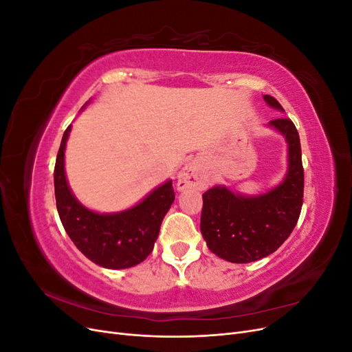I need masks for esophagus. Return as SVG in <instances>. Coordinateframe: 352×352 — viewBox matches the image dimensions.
I'll return each instance as SVG.
<instances>
[{
    "instance_id": "esophagus-1",
    "label": "esophagus",
    "mask_w": 352,
    "mask_h": 352,
    "mask_svg": "<svg viewBox=\"0 0 352 352\" xmlns=\"http://www.w3.org/2000/svg\"><path fill=\"white\" fill-rule=\"evenodd\" d=\"M210 184V177L206 175L204 170L195 163L186 164L177 175V189L185 190L188 188L204 189Z\"/></svg>"
}]
</instances>
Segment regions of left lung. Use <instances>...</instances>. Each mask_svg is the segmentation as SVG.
<instances>
[{"mask_svg": "<svg viewBox=\"0 0 352 352\" xmlns=\"http://www.w3.org/2000/svg\"><path fill=\"white\" fill-rule=\"evenodd\" d=\"M270 107L285 111L270 95ZM270 127L285 136L287 170L282 182L260 195H241L217 185L202 194L201 233L208 250L230 263H251L267 257L289 238L300 217L304 197V168L300 135L289 119H276Z\"/></svg>", "mask_w": 352, "mask_h": 352, "instance_id": "obj_1", "label": "left lung"}]
</instances>
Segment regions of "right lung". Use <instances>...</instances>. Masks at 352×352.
I'll list each match as a JSON object with an SVG mask.
<instances>
[{
	"label": "right lung",
	"instance_id": "right-lung-1",
	"mask_svg": "<svg viewBox=\"0 0 352 352\" xmlns=\"http://www.w3.org/2000/svg\"><path fill=\"white\" fill-rule=\"evenodd\" d=\"M70 131L72 124L63 135L54 167L57 211L63 228L78 250L92 263L113 270L133 267L142 263L154 248L162 221L175 201L172 180L160 185L127 210L92 211L80 204L67 184L65 151Z\"/></svg>",
	"mask_w": 352,
	"mask_h": 352
}]
</instances>
